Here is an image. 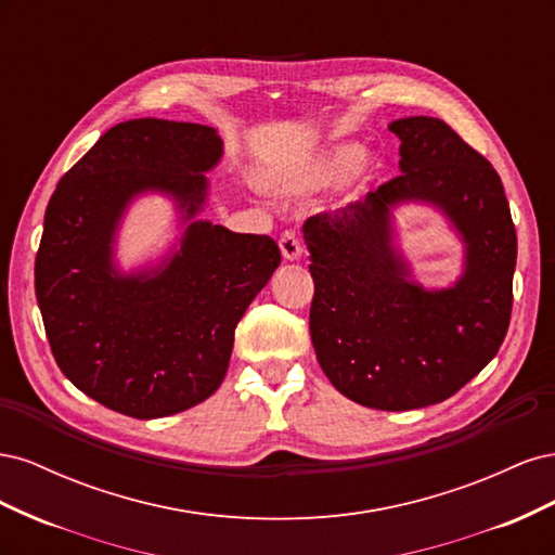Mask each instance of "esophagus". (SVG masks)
<instances>
[{
    "mask_svg": "<svg viewBox=\"0 0 555 555\" xmlns=\"http://www.w3.org/2000/svg\"><path fill=\"white\" fill-rule=\"evenodd\" d=\"M280 251L287 261H296L300 255H304V243H300L296 231H284L280 236Z\"/></svg>",
    "mask_w": 555,
    "mask_h": 555,
    "instance_id": "34e87169",
    "label": "esophagus"
}]
</instances>
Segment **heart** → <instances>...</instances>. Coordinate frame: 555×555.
<instances>
[{
    "instance_id": "obj_1",
    "label": "heart",
    "mask_w": 555,
    "mask_h": 555,
    "mask_svg": "<svg viewBox=\"0 0 555 555\" xmlns=\"http://www.w3.org/2000/svg\"><path fill=\"white\" fill-rule=\"evenodd\" d=\"M363 147L357 143H345L328 150L314 159L298 164H282L268 173V188L284 194H300L328 188L354 173L363 164Z\"/></svg>"
}]
</instances>
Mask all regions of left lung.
<instances>
[{"instance_id":"left-lung-1","label":"left lung","mask_w":555,"mask_h":555,"mask_svg":"<svg viewBox=\"0 0 555 555\" xmlns=\"http://www.w3.org/2000/svg\"><path fill=\"white\" fill-rule=\"evenodd\" d=\"M400 176L304 224L310 338L331 384L359 405L405 412L451 398L498 354L512 317L516 229L491 162L438 117L389 125ZM440 207L466 243L453 288L424 291L392 241L390 208Z\"/></svg>"}]
</instances>
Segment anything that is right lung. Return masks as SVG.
Segmentation results:
<instances>
[{"label":"right lung","mask_w":555,"mask_h":555,"mask_svg":"<svg viewBox=\"0 0 555 555\" xmlns=\"http://www.w3.org/2000/svg\"><path fill=\"white\" fill-rule=\"evenodd\" d=\"M220 159L212 127L141 117L108 129L48 201L35 263L48 343L72 384L113 412L169 416L220 389L233 331L280 266L271 236L194 220ZM145 191L169 193L191 224L157 269L122 276L114 231Z\"/></svg>","instance_id":"obj_1"}]
</instances>
